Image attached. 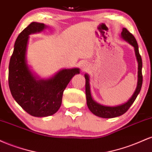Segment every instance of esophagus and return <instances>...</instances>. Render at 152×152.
Instances as JSON below:
<instances>
[{
  "label": "esophagus",
  "instance_id": "esophagus-1",
  "mask_svg": "<svg viewBox=\"0 0 152 152\" xmlns=\"http://www.w3.org/2000/svg\"><path fill=\"white\" fill-rule=\"evenodd\" d=\"M81 70L84 71H86L87 69L89 68V66H88V64H86V63H83V64L81 65Z\"/></svg>",
  "mask_w": 152,
  "mask_h": 152
}]
</instances>
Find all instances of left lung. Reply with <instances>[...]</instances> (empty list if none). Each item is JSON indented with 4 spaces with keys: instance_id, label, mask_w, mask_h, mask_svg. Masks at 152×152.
Returning a JSON list of instances; mask_svg holds the SVG:
<instances>
[{
    "instance_id": "left-lung-1",
    "label": "left lung",
    "mask_w": 152,
    "mask_h": 152,
    "mask_svg": "<svg viewBox=\"0 0 152 152\" xmlns=\"http://www.w3.org/2000/svg\"><path fill=\"white\" fill-rule=\"evenodd\" d=\"M121 38L127 41L129 44L132 45L134 48V51H135V55L137 57V60L138 62V81L137 86L136 88L135 91L132 96L128 102L125 104H121V105L117 106H106L101 105L96 102L95 101L92 99L91 94L90 90V84H89V77L88 74H85V79H86V103L87 106L89 110L95 114L96 116H99L102 118H110L117 117V116H121L126 113L128 109H129L130 106L134 102L135 99H137L138 94L140 92L141 88L142 86V60L139 51V47H138V43L137 40L134 38V36L131 33L127 30L126 28H124L121 32Z\"/></svg>"
}]
</instances>
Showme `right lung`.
Listing matches in <instances>:
<instances>
[{"instance_id": "right-lung-1", "label": "right lung", "mask_w": 152, "mask_h": 152, "mask_svg": "<svg viewBox=\"0 0 152 152\" xmlns=\"http://www.w3.org/2000/svg\"><path fill=\"white\" fill-rule=\"evenodd\" d=\"M46 26L32 22L18 35L10 57L8 84L15 102L28 114L36 117L51 116L62 102L64 91L79 69H62L48 79H38L26 64V54L29 35L41 32Z\"/></svg>"}]
</instances>
